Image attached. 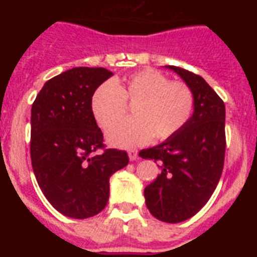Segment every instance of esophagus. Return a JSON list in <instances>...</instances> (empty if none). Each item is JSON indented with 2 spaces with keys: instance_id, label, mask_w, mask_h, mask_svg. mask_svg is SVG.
Listing matches in <instances>:
<instances>
[{
  "instance_id": "1",
  "label": "esophagus",
  "mask_w": 257,
  "mask_h": 257,
  "mask_svg": "<svg viewBox=\"0 0 257 257\" xmlns=\"http://www.w3.org/2000/svg\"><path fill=\"white\" fill-rule=\"evenodd\" d=\"M128 157H130L131 161H136L139 157H138V151L136 149H130L128 151Z\"/></svg>"
}]
</instances>
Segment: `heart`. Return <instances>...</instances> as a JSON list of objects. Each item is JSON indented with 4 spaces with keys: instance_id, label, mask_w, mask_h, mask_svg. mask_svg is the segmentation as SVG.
Instances as JSON below:
<instances>
[{
    "instance_id": "b5f03b06",
    "label": "heart",
    "mask_w": 257,
    "mask_h": 257,
    "mask_svg": "<svg viewBox=\"0 0 257 257\" xmlns=\"http://www.w3.org/2000/svg\"><path fill=\"white\" fill-rule=\"evenodd\" d=\"M133 105L134 118L112 125ZM196 106L194 92L183 81H171L156 69H144L104 82L92 92L90 108L95 121L106 131L109 144L118 148H135L153 138L163 142L185 127Z\"/></svg>"
}]
</instances>
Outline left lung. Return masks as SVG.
<instances>
[{"instance_id": "1", "label": "left lung", "mask_w": 257, "mask_h": 257, "mask_svg": "<svg viewBox=\"0 0 257 257\" xmlns=\"http://www.w3.org/2000/svg\"><path fill=\"white\" fill-rule=\"evenodd\" d=\"M169 68L194 92V113L183 130L139 157L154 160L161 170L144 189L147 207L156 219L174 224L194 216L216 189L225 158V105L201 76Z\"/></svg>"}]
</instances>
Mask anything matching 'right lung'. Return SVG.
Segmentation results:
<instances>
[{"label": "right lung", "instance_id": "obj_1", "mask_svg": "<svg viewBox=\"0 0 257 257\" xmlns=\"http://www.w3.org/2000/svg\"><path fill=\"white\" fill-rule=\"evenodd\" d=\"M110 76L105 68L69 69L49 79L32 105L33 172L47 201L68 217L100 212L109 179L128 163L126 151L106 149L90 108L92 92Z\"/></svg>", "mask_w": 257, "mask_h": 257}]
</instances>
